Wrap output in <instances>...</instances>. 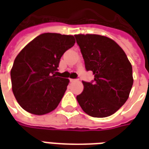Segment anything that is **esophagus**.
<instances>
[{"instance_id": "obj_1", "label": "esophagus", "mask_w": 149, "mask_h": 149, "mask_svg": "<svg viewBox=\"0 0 149 149\" xmlns=\"http://www.w3.org/2000/svg\"><path fill=\"white\" fill-rule=\"evenodd\" d=\"M69 81H70L71 83H74V82H76V81H77V79H70Z\"/></svg>"}]
</instances>
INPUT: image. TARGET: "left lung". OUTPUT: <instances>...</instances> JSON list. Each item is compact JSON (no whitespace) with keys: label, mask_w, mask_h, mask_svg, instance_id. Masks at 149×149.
Wrapping results in <instances>:
<instances>
[{"label":"left lung","mask_w":149,"mask_h":149,"mask_svg":"<svg viewBox=\"0 0 149 149\" xmlns=\"http://www.w3.org/2000/svg\"><path fill=\"white\" fill-rule=\"evenodd\" d=\"M87 71L93 82L82 81L84 90L77 100L85 113L107 117L126 102L133 84L132 68L124 50L109 37L97 34L75 35Z\"/></svg>","instance_id":"1"}]
</instances>
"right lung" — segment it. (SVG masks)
<instances>
[{
	"instance_id": "right-lung-1",
	"label": "right lung",
	"mask_w": 149,
	"mask_h": 149,
	"mask_svg": "<svg viewBox=\"0 0 149 149\" xmlns=\"http://www.w3.org/2000/svg\"><path fill=\"white\" fill-rule=\"evenodd\" d=\"M75 42L72 35L46 33L18 53L10 75L13 93L23 109L45 115L58 106L69 80L56 77V70L62 55Z\"/></svg>"
}]
</instances>
